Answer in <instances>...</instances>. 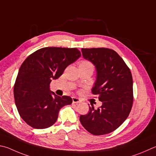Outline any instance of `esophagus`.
I'll use <instances>...</instances> for the list:
<instances>
[{"label": "esophagus", "mask_w": 156, "mask_h": 156, "mask_svg": "<svg viewBox=\"0 0 156 156\" xmlns=\"http://www.w3.org/2000/svg\"><path fill=\"white\" fill-rule=\"evenodd\" d=\"M72 100H73V103H75V104H78V103L81 102L80 99L78 98H76V97H73Z\"/></svg>", "instance_id": "obj_1"}]
</instances>
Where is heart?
<instances>
[{"label": "heart", "instance_id": "b5f03b06", "mask_svg": "<svg viewBox=\"0 0 156 156\" xmlns=\"http://www.w3.org/2000/svg\"><path fill=\"white\" fill-rule=\"evenodd\" d=\"M79 66H84V67H89V66H91L93 67V65L92 63H90V61H87V60H83L80 62V63H79Z\"/></svg>", "mask_w": 156, "mask_h": 156}]
</instances>
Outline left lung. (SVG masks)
<instances>
[{"instance_id":"obj_1","label":"left lung","mask_w":156,"mask_h":156,"mask_svg":"<svg viewBox=\"0 0 156 156\" xmlns=\"http://www.w3.org/2000/svg\"><path fill=\"white\" fill-rule=\"evenodd\" d=\"M83 57L95 66L97 79L92 88L102 105L89 107L80 115L83 126L93 135L107 134L117 129L128 117L133 104V80L130 69L115 50L106 48H82Z\"/></svg>"}]
</instances>
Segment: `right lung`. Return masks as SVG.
<instances>
[{
	"label": "right lung",
	"instance_id": "add662e5",
	"mask_svg": "<svg viewBox=\"0 0 156 156\" xmlns=\"http://www.w3.org/2000/svg\"><path fill=\"white\" fill-rule=\"evenodd\" d=\"M81 56L77 48L46 47L30 55L20 67L14 84L15 103L20 115L35 129L52 126L62 107L72 103L69 96L61 98L50 90L52 79Z\"/></svg>",
	"mask_w": 156,
	"mask_h": 156
}]
</instances>
